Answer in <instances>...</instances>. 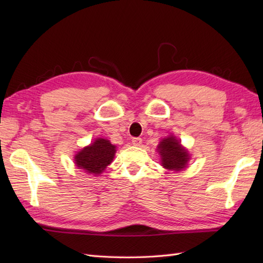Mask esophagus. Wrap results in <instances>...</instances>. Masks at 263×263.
<instances>
[{
	"instance_id": "34e87169",
	"label": "esophagus",
	"mask_w": 263,
	"mask_h": 263,
	"mask_svg": "<svg viewBox=\"0 0 263 263\" xmlns=\"http://www.w3.org/2000/svg\"><path fill=\"white\" fill-rule=\"evenodd\" d=\"M132 143L135 144V146H137V147L141 146L142 139H141V138H132Z\"/></svg>"
}]
</instances>
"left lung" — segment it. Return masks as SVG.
I'll return each mask as SVG.
<instances>
[{
	"mask_svg": "<svg viewBox=\"0 0 263 263\" xmlns=\"http://www.w3.org/2000/svg\"><path fill=\"white\" fill-rule=\"evenodd\" d=\"M157 150L161 158V166L166 170L181 172L185 168L190 160L187 150L182 147L181 142L173 136L163 139L159 142Z\"/></svg>",
	"mask_w": 263,
	"mask_h": 263,
	"instance_id": "1",
	"label": "left lung"
}]
</instances>
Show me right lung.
Returning a JSON list of instances; mask_svg holds the SVG:
<instances>
[{"label": "right lung", "instance_id": "right-lung-1", "mask_svg": "<svg viewBox=\"0 0 263 263\" xmlns=\"http://www.w3.org/2000/svg\"><path fill=\"white\" fill-rule=\"evenodd\" d=\"M115 153L116 147L109 140L98 138L74 156V163L88 174L99 175L113 161Z\"/></svg>", "mask_w": 263, "mask_h": 263}]
</instances>
